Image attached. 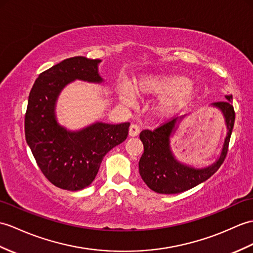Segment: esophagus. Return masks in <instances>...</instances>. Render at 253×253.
<instances>
[{
	"mask_svg": "<svg viewBox=\"0 0 253 253\" xmlns=\"http://www.w3.org/2000/svg\"><path fill=\"white\" fill-rule=\"evenodd\" d=\"M140 133V127L137 124H131L129 127V136L136 137Z\"/></svg>",
	"mask_w": 253,
	"mask_h": 253,
	"instance_id": "1",
	"label": "esophagus"
}]
</instances>
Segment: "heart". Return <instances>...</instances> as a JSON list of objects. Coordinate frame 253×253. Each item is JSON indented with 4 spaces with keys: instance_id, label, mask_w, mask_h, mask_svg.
Returning <instances> with one entry per match:
<instances>
[{
    "instance_id": "1",
    "label": "heart",
    "mask_w": 253,
    "mask_h": 253,
    "mask_svg": "<svg viewBox=\"0 0 253 253\" xmlns=\"http://www.w3.org/2000/svg\"><path fill=\"white\" fill-rule=\"evenodd\" d=\"M134 90L140 96L153 95L161 97L158 111L166 113L184 104L192 97L194 87L183 76L149 75L134 82ZM119 96L126 105H133L136 101L131 86L125 82L119 86Z\"/></svg>"
}]
</instances>
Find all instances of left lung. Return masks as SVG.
I'll return each instance as SVG.
<instances>
[{
	"instance_id": "left-lung-1",
	"label": "left lung",
	"mask_w": 253,
	"mask_h": 253,
	"mask_svg": "<svg viewBox=\"0 0 253 253\" xmlns=\"http://www.w3.org/2000/svg\"><path fill=\"white\" fill-rule=\"evenodd\" d=\"M225 98L227 100L211 104L222 111L227 133L219 160L207 168L195 169L183 165L174 158L170 150V136L174 131L178 119L164 123L154 130L145 129L141 131L140 139L144 152L139 162V172L152 191L160 194H178L187 191L209 179L221 167L227 154L235 123L232 96H225Z\"/></svg>"
}]
</instances>
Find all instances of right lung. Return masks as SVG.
<instances>
[{"label":"right lung","mask_w":253,"mask_h":253,"mask_svg":"<svg viewBox=\"0 0 253 253\" xmlns=\"http://www.w3.org/2000/svg\"><path fill=\"white\" fill-rule=\"evenodd\" d=\"M99 59L72 57L42 72L33 84L25 116L28 145L45 177L62 190L79 191L95 180L104 155L128 136L129 123H95L79 131L58 124L56 100L75 80L101 83Z\"/></svg>","instance_id":"obj_1"}]
</instances>
